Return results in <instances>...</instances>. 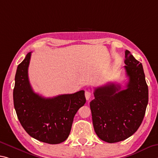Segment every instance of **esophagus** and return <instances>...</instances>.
<instances>
[{
	"mask_svg": "<svg viewBox=\"0 0 158 158\" xmlns=\"http://www.w3.org/2000/svg\"><path fill=\"white\" fill-rule=\"evenodd\" d=\"M91 91H85V97H86V99L87 100V101H89V100L90 99V98H91Z\"/></svg>",
	"mask_w": 158,
	"mask_h": 158,
	"instance_id": "esophagus-1",
	"label": "esophagus"
}]
</instances>
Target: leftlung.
<instances>
[{"label": "left lung", "instance_id": "8db88e82", "mask_svg": "<svg viewBox=\"0 0 158 158\" xmlns=\"http://www.w3.org/2000/svg\"><path fill=\"white\" fill-rule=\"evenodd\" d=\"M124 63L129 77L126 89L114 83L97 87L95 98L90 102L95 132L102 141L110 143L124 141L137 131L148 102L142 64L127 50Z\"/></svg>", "mask_w": 158, "mask_h": 158}]
</instances>
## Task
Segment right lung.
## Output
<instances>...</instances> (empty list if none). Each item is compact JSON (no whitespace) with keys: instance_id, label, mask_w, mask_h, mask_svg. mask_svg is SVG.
Instances as JSON below:
<instances>
[{"instance_id":"add662e5","label":"right lung","mask_w":158,"mask_h":158,"mask_svg":"<svg viewBox=\"0 0 158 158\" xmlns=\"http://www.w3.org/2000/svg\"><path fill=\"white\" fill-rule=\"evenodd\" d=\"M31 52L17 67L13 90L14 107L27 133L49 144H58L68 138L74 115L86 102L84 91L44 98L32 89L28 77Z\"/></svg>"}]
</instances>
